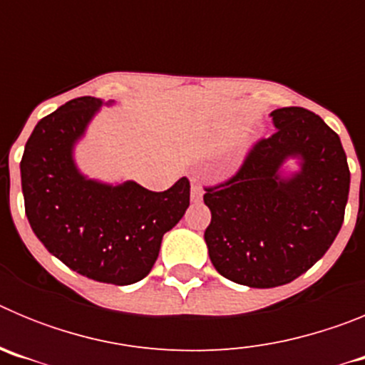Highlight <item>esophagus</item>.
<instances>
[{"instance_id": "esophagus-1", "label": "esophagus", "mask_w": 365, "mask_h": 365, "mask_svg": "<svg viewBox=\"0 0 365 365\" xmlns=\"http://www.w3.org/2000/svg\"><path fill=\"white\" fill-rule=\"evenodd\" d=\"M190 197H192L193 202H201L202 201V190L197 182H193L192 185V192H190Z\"/></svg>"}]
</instances>
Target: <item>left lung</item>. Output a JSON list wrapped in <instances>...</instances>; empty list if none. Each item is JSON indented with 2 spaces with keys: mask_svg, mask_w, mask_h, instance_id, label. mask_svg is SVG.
<instances>
[{
  "mask_svg": "<svg viewBox=\"0 0 365 365\" xmlns=\"http://www.w3.org/2000/svg\"><path fill=\"white\" fill-rule=\"evenodd\" d=\"M276 128L225 185L206 188L212 265L254 289L294 282L322 259L344 222L351 173L340 137L303 108L270 113ZM294 160L299 166H286Z\"/></svg>",
  "mask_w": 365,
  "mask_h": 365,
  "instance_id": "8db88e82",
  "label": "left lung"
}]
</instances>
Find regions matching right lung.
I'll return each mask as SVG.
<instances>
[{"label":"right lung","instance_id":"add662e5","mask_svg":"<svg viewBox=\"0 0 365 365\" xmlns=\"http://www.w3.org/2000/svg\"><path fill=\"white\" fill-rule=\"evenodd\" d=\"M104 102L69 100L41 118L21 157V192L32 232L54 257L100 283L131 285L146 278L159 257L163 235L190 206V182L166 192L135 180L104 182L80 172L74 148Z\"/></svg>","mask_w":365,"mask_h":365}]
</instances>
